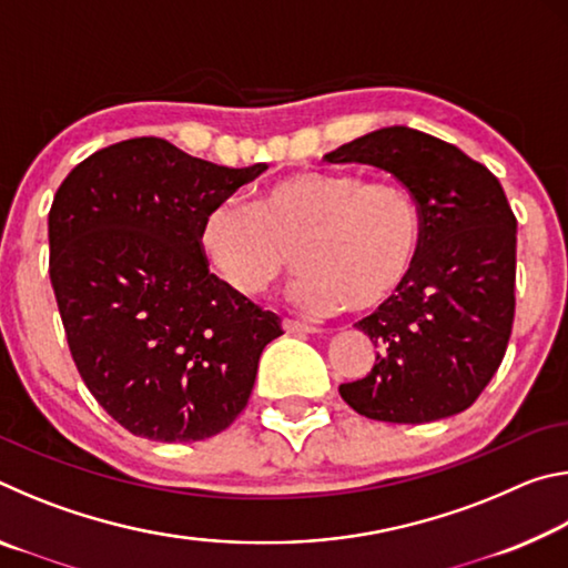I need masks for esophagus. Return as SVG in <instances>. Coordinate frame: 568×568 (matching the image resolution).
<instances>
[{
	"instance_id": "obj_1",
	"label": "esophagus",
	"mask_w": 568,
	"mask_h": 568,
	"mask_svg": "<svg viewBox=\"0 0 568 568\" xmlns=\"http://www.w3.org/2000/svg\"><path fill=\"white\" fill-rule=\"evenodd\" d=\"M283 328L287 331V333H315L318 328H315V325H311V323H301V321H283Z\"/></svg>"
}]
</instances>
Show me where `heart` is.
<instances>
[{
	"instance_id": "heart-1",
	"label": "heart",
	"mask_w": 568,
	"mask_h": 568,
	"mask_svg": "<svg viewBox=\"0 0 568 568\" xmlns=\"http://www.w3.org/2000/svg\"><path fill=\"white\" fill-rule=\"evenodd\" d=\"M420 240V210L400 182L318 170L271 182L253 207L217 205L200 227L207 263L247 297L281 281L295 250L301 275L291 297L311 313L390 301L416 267Z\"/></svg>"
}]
</instances>
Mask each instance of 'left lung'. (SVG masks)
Listing matches in <instances>:
<instances>
[{"instance_id": "obj_1", "label": "left lung", "mask_w": 568, "mask_h": 568, "mask_svg": "<svg viewBox=\"0 0 568 568\" xmlns=\"http://www.w3.org/2000/svg\"><path fill=\"white\" fill-rule=\"evenodd\" d=\"M390 172L420 210L416 267L400 291L355 323L376 363L343 383L361 416L430 423L466 410L504 361L514 325L516 217L488 168L413 128H383L325 155Z\"/></svg>"}]
</instances>
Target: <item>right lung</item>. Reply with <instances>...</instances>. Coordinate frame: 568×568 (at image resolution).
<instances>
[{
	"label": "right lung",
	"instance_id": "1",
	"mask_svg": "<svg viewBox=\"0 0 568 568\" xmlns=\"http://www.w3.org/2000/svg\"><path fill=\"white\" fill-rule=\"evenodd\" d=\"M265 162L223 168L160 138L82 160L50 210V281L77 371L134 436L190 444L247 406L281 321L210 273L200 227Z\"/></svg>",
	"mask_w": 568,
	"mask_h": 568
}]
</instances>
